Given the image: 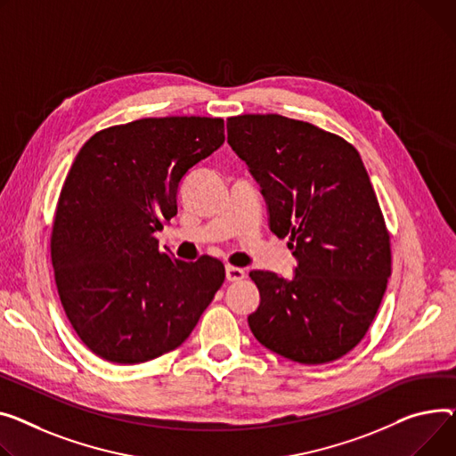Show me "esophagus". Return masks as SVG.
I'll list each match as a JSON object with an SVG mask.
<instances>
[{
	"instance_id": "esophagus-1",
	"label": "esophagus",
	"mask_w": 456,
	"mask_h": 456,
	"mask_svg": "<svg viewBox=\"0 0 456 456\" xmlns=\"http://www.w3.org/2000/svg\"><path fill=\"white\" fill-rule=\"evenodd\" d=\"M225 277H227L229 282H236V281L246 279V271L241 267H236V265H227L225 267Z\"/></svg>"
}]
</instances>
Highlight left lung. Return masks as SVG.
Here are the masks:
<instances>
[{
    "instance_id": "8db88e82",
    "label": "left lung",
    "mask_w": 456,
    "mask_h": 456,
    "mask_svg": "<svg viewBox=\"0 0 456 456\" xmlns=\"http://www.w3.org/2000/svg\"><path fill=\"white\" fill-rule=\"evenodd\" d=\"M227 142L262 187L269 229L289 238L291 279L255 269L258 343L302 365L355 348L392 271L390 232L359 151L343 137L277 113L227 118Z\"/></svg>"
}]
</instances>
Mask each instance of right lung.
<instances>
[{
	"instance_id": "add662e5",
	"label": "right lung",
	"mask_w": 456,
	"mask_h": 456,
	"mask_svg": "<svg viewBox=\"0 0 456 456\" xmlns=\"http://www.w3.org/2000/svg\"><path fill=\"white\" fill-rule=\"evenodd\" d=\"M224 132L220 117H148L80 148L58 196L51 260L64 312L95 355L137 365L175 350L222 288V260H177L156 231L177 215L181 177Z\"/></svg>"
}]
</instances>
